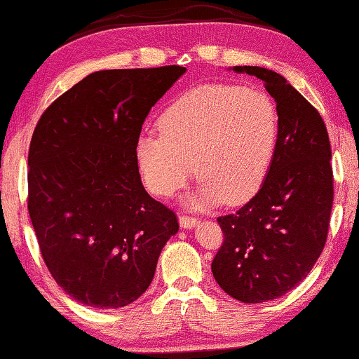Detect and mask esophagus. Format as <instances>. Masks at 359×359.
Returning <instances> with one entry per match:
<instances>
[{
    "label": "esophagus",
    "instance_id": "esophagus-1",
    "mask_svg": "<svg viewBox=\"0 0 359 359\" xmlns=\"http://www.w3.org/2000/svg\"><path fill=\"white\" fill-rule=\"evenodd\" d=\"M179 222H180V226H182V229H192V226L198 224V219L197 217L185 215V213H182V215L179 217Z\"/></svg>",
    "mask_w": 359,
    "mask_h": 359
}]
</instances>
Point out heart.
Segmentation results:
<instances>
[{
	"label": "heart",
	"instance_id": "heart-1",
	"mask_svg": "<svg viewBox=\"0 0 359 359\" xmlns=\"http://www.w3.org/2000/svg\"><path fill=\"white\" fill-rule=\"evenodd\" d=\"M161 134H140L135 161L144 184L170 197L197 167L194 202H248L265 182L276 151L280 117L269 94L233 84H205L180 94L158 117Z\"/></svg>",
	"mask_w": 359,
	"mask_h": 359
}]
</instances>
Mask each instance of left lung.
I'll return each mask as SVG.
<instances>
[{
  "instance_id": "obj_1",
  "label": "left lung",
  "mask_w": 359,
  "mask_h": 359,
  "mask_svg": "<svg viewBox=\"0 0 359 359\" xmlns=\"http://www.w3.org/2000/svg\"><path fill=\"white\" fill-rule=\"evenodd\" d=\"M233 71L263 81L276 102L280 133L262 189L217 219L224 242L212 273L235 300L262 303L297 287L323 252L333 207L331 146L320 112L283 76L258 66Z\"/></svg>"
}]
</instances>
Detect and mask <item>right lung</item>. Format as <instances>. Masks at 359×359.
I'll return each instance as SVG.
<instances>
[{"instance_id":"1","label":"right lung","mask_w":359,"mask_h":359,"mask_svg":"<svg viewBox=\"0 0 359 359\" xmlns=\"http://www.w3.org/2000/svg\"><path fill=\"white\" fill-rule=\"evenodd\" d=\"M184 72L175 65L93 72L36 124L31 224L49 273L83 305L137 300L179 230L175 212L144 189L134 151L149 111Z\"/></svg>"}]
</instances>
